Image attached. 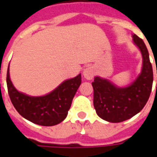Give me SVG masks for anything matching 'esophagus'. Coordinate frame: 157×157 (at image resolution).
<instances>
[{"instance_id":"obj_1","label":"esophagus","mask_w":157,"mask_h":157,"mask_svg":"<svg viewBox=\"0 0 157 157\" xmlns=\"http://www.w3.org/2000/svg\"><path fill=\"white\" fill-rule=\"evenodd\" d=\"M95 70H94L93 67H91V66L86 67V68L84 69V71H83V76H84L86 80H92V79L93 78V76L95 75Z\"/></svg>"}]
</instances>
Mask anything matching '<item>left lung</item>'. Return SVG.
Returning a JSON list of instances; mask_svg holds the SVG:
<instances>
[{"label":"left lung","instance_id":"obj_1","mask_svg":"<svg viewBox=\"0 0 157 157\" xmlns=\"http://www.w3.org/2000/svg\"><path fill=\"white\" fill-rule=\"evenodd\" d=\"M133 42L142 55L141 72L128 86L119 87L107 80L96 76L92 85L93 105L97 114L111 123H119L137 114L145 107L151 95L153 71L145 43L134 35Z\"/></svg>","mask_w":157,"mask_h":157}]
</instances>
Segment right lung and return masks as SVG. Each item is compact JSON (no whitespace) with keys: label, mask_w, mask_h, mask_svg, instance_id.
I'll list each match as a JSON object with an SVG mask.
<instances>
[{"label":"right lung","mask_w":157,"mask_h":157,"mask_svg":"<svg viewBox=\"0 0 157 157\" xmlns=\"http://www.w3.org/2000/svg\"><path fill=\"white\" fill-rule=\"evenodd\" d=\"M82 83V75L63 82L60 85L41 97H33L18 92L10 79L9 66L6 74L8 94L19 114L36 124L54 126L68 114L72 100Z\"/></svg>","instance_id":"add662e5"}]
</instances>
